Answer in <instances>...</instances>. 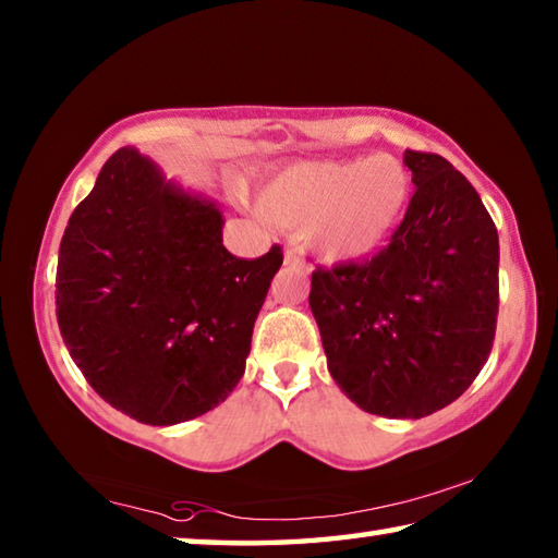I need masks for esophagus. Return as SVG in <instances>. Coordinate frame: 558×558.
<instances>
[{"mask_svg": "<svg viewBox=\"0 0 558 558\" xmlns=\"http://www.w3.org/2000/svg\"><path fill=\"white\" fill-rule=\"evenodd\" d=\"M282 260H286V266H302L298 248H286V256H282Z\"/></svg>", "mask_w": 558, "mask_h": 558, "instance_id": "esophagus-1", "label": "esophagus"}]
</instances>
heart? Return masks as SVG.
Wrapping results in <instances>:
<instances>
[{
	"label": "heart",
	"instance_id": "obj_1",
	"mask_svg": "<svg viewBox=\"0 0 558 558\" xmlns=\"http://www.w3.org/2000/svg\"><path fill=\"white\" fill-rule=\"evenodd\" d=\"M411 182L399 159L376 155L339 162H302L263 189L272 221L307 223V235L332 260L362 258L399 223Z\"/></svg>",
	"mask_w": 558,
	"mask_h": 558
}]
</instances>
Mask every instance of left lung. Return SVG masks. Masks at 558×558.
Wrapping results in <instances>:
<instances>
[{
	"label": "left lung",
	"instance_id": "8db88e82",
	"mask_svg": "<svg viewBox=\"0 0 558 558\" xmlns=\"http://www.w3.org/2000/svg\"><path fill=\"white\" fill-rule=\"evenodd\" d=\"M415 192L364 260L317 266L310 307L327 369L359 409L423 418L446 409L493 352L499 241L493 216L446 157L405 149Z\"/></svg>",
	"mask_w": 558,
	"mask_h": 558
}]
</instances>
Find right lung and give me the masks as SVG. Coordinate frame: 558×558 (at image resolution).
<instances>
[{"label": "right lung", "mask_w": 558, "mask_h": 558, "mask_svg": "<svg viewBox=\"0 0 558 558\" xmlns=\"http://www.w3.org/2000/svg\"><path fill=\"white\" fill-rule=\"evenodd\" d=\"M221 229L211 202L165 182L130 147L110 155L71 214L56 319L86 381L130 418H196L241 381L282 248L235 258Z\"/></svg>", "instance_id": "1"}]
</instances>
